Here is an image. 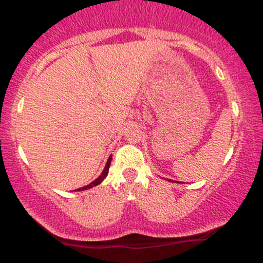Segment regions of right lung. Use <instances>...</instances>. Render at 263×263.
<instances>
[{"instance_id":"1","label":"right lung","mask_w":263,"mask_h":263,"mask_svg":"<svg viewBox=\"0 0 263 263\" xmlns=\"http://www.w3.org/2000/svg\"><path fill=\"white\" fill-rule=\"evenodd\" d=\"M111 159H112V156H110L108 157V159H107V163H106V165H105V168H104V171H102V173L100 174V177L99 178H96L95 180H93V182H91L89 184V185H85V186H83V188H79V189H77V192H79V190H86V189H90V188H92V186H96V185H99V184H100L102 180L105 179V178H106V176H107V173H108V168H110V164H111Z\"/></svg>"}]
</instances>
